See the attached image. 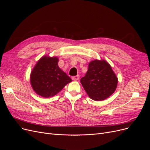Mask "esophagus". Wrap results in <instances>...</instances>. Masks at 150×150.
<instances>
[{
    "label": "esophagus",
    "instance_id": "esophagus-1",
    "mask_svg": "<svg viewBox=\"0 0 150 150\" xmlns=\"http://www.w3.org/2000/svg\"><path fill=\"white\" fill-rule=\"evenodd\" d=\"M80 78V76L79 75H76V76H72V79L74 81H76V80H79Z\"/></svg>",
    "mask_w": 150,
    "mask_h": 150
}]
</instances>
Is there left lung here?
<instances>
[{"mask_svg":"<svg viewBox=\"0 0 150 150\" xmlns=\"http://www.w3.org/2000/svg\"><path fill=\"white\" fill-rule=\"evenodd\" d=\"M80 82L91 99L102 101L114 92L118 79L108 62L96 59L89 63L88 72Z\"/></svg>","mask_w":150,"mask_h":150,"instance_id":"1","label":"left lung"}]
</instances>
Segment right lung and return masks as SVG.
<instances>
[{
	"instance_id": "right-lung-1",
	"label": "right lung",
	"mask_w": 150,
	"mask_h": 150,
	"mask_svg": "<svg viewBox=\"0 0 150 150\" xmlns=\"http://www.w3.org/2000/svg\"><path fill=\"white\" fill-rule=\"evenodd\" d=\"M57 57L44 56L39 59L30 75V83L34 91L42 97H53L72 81L59 67Z\"/></svg>"
}]
</instances>
